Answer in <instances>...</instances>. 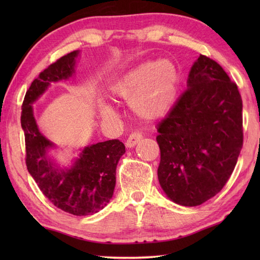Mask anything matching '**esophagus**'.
Wrapping results in <instances>:
<instances>
[{"mask_svg": "<svg viewBox=\"0 0 260 260\" xmlns=\"http://www.w3.org/2000/svg\"><path fill=\"white\" fill-rule=\"evenodd\" d=\"M143 140V135L141 132H133L129 136L128 139L126 141V146L127 147H134L137 143H140Z\"/></svg>", "mask_w": 260, "mask_h": 260, "instance_id": "34e87169", "label": "esophagus"}]
</instances>
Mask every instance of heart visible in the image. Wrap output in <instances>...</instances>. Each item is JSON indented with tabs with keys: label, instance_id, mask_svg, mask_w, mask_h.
<instances>
[{
	"label": "heart",
	"instance_id": "heart-1",
	"mask_svg": "<svg viewBox=\"0 0 260 260\" xmlns=\"http://www.w3.org/2000/svg\"><path fill=\"white\" fill-rule=\"evenodd\" d=\"M179 82V70L172 61H148L127 71L116 80L110 87V93L115 98L131 101L132 110L140 117L156 119L173 107ZM101 114L110 117L114 110L109 105H102Z\"/></svg>",
	"mask_w": 260,
	"mask_h": 260
}]
</instances>
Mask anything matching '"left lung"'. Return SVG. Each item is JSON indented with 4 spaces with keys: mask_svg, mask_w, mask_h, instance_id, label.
I'll list each match as a JSON object with an SVG mask.
<instances>
[{
    "mask_svg": "<svg viewBox=\"0 0 260 260\" xmlns=\"http://www.w3.org/2000/svg\"><path fill=\"white\" fill-rule=\"evenodd\" d=\"M157 132V176L165 194L181 206H200L221 191L242 148L238 87L218 62L200 54L187 89Z\"/></svg>",
    "mask_w": 260,
    "mask_h": 260,
    "instance_id": "8db88e82",
    "label": "left lung"
}]
</instances>
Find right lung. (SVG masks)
<instances>
[{"instance_id":"1","label":"right lung","mask_w":260,"mask_h":260,"mask_svg":"<svg viewBox=\"0 0 260 260\" xmlns=\"http://www.w3.org/2000/svg\"><path fill=\"white\" fill-rule=\"evenodd\" d=\"M76 50L58 59L40 73L26 90L22 104L21 126L25 139V163L39 189L53 206L74 215H89L107 206L116 184V167L125 153L118 140L85 147L70 169L56 167L47 153L53 143L38 128L32 104L51 82L68 79L75 73Z\"/></svg>"}]
</instances>
